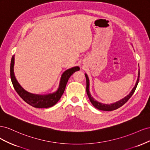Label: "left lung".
Wrapping results in <instances>:
<instances>
[{
	"label": "left lung",
	"mask_w": 150,
	"mask_h": 150,
	"mask_svg": "<svg viewBox=\"0 0 150 150\" xmlns=\"http://www.w3.org/2000/svg\"><path fill=\"white\" fill-rule=\"evenodd\" d=\"M138 76L137 81V82H136L134 87L132 89V90L131 91V92L129 93V94H128L126 97L121 99V100H120L118 101H116L115 103H111V104H104V103L98 101L91 96V94L90 91H89V84H90L89 79L88 78V74L85 73V76H86V93H87L89 99V101H91V104L95 108H97L98 110H102V111H113V110H116V109H117V108L121 107L122 105H123V104H125L127 101H128V99L131 96H132V95L134 93L136 89H137V87L138 86L139 80V69L138 71Z\"/></svg>",
	"instance_id": "left-lung-1"
}]
</instances>
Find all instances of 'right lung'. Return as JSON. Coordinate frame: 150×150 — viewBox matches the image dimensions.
Instances as JSON below:
<instances>
[{"label":"right lung","mask_w":150,"mask_h":150,"mask_svg":"<svg viewBox=\"0 0 150 150\" xmlns=\"http://www.w3.org/2000/svg\"><path fill=\"white\" fill-rule=\"evenodd\" d=\"M14 56H15L13 55L12 57L10 68L11 79L13 88H14L17 94L19 95L20 97L24 101L29 104V105L37 108H47L55 105L61 98L63 93H64L68 79H69L71 76L76 71L80 69L79 66H75L67 69L63 72L61 77L59 88L56 91L52 93L45 94H33L24 89L16 79L14 71H13Z\"/></svg>","instance_id":"right-lung-1"}]
</instances>
